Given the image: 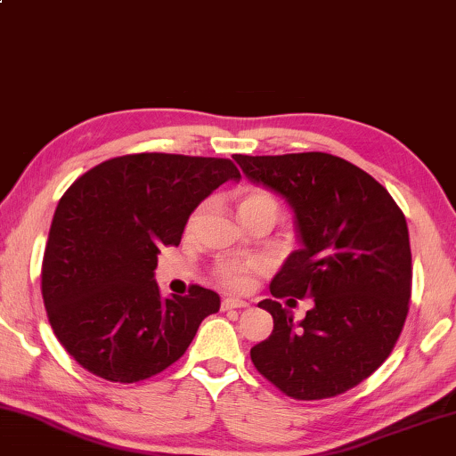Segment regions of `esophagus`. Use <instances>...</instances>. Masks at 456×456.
I'll use <instances>...</instances> for the list:
<instances>
[{"mask_svg": "<svg viewBox=\"0 0 456 456\" xmlns=\"http://www.w3.org/2000/svg\"><path fill=\"white\" fill-rule=\"evenodd\" d=\"M242 307H248V304L244 299H238V297L222 299V310H242Z\"/></svg>", "mask_w": 456, "mask_h": 456, "instance_id": "obj_1", "label": "esophagus"}]
</instances>
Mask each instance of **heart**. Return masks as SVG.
<instances>
[{
    "label": "heart",
    "mask_w": 456,
    "mask_h": 456,
    "mask_svg": "<svg viewBox=\"0 0 456 456\" xmlns=\"http://www.w3.org/2000/svg\"><path fill=\"white\" fill-rule=\"evenodd\" d=\"M256 208H267L277 214V201L271 193L258 187L242 189L240 195H238V214L247 212V209H256ZM195 218H198V216H195ZM261 267L263 265L258 261L224 256L220 258L218 265H216V277L220 279V283L230 287V289L244 291L252 285V279H255L256 273L261 271Z\"/></svg>",
    "instance_id": "1"
}]
</instances>
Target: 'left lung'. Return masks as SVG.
<instances>
[{
    "mask_svg": "<svg viewBox=\"0 0 456 456\" xmlns=\"http://www.w3.org/2000/svg\"><path fill=\"white\" fill-rule=\"evenodd\" d=\"M252 183L293 212L299 248L273 277L275 297H312L296 322L275 299L267 340L250 348L258 373L296 399L345 394L383 365L402 334L411 252L402 209L381 183L326 152L232 157Z\"/></svg>",
    "mask_w": 456,
    "mask_h": 456,
    "instance_id": "1",
    "label": "left lung"
}]
</instances>
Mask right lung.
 Listing matches in <instances>:
<instances>
[{
	"label": "right lung",
	"instance_id": "1",
	"mask_svg": "<svg viewBox=\"0 0 456 456\" xmlns=\"http://www.w3.org/2000/svg\"><path fill=\"white\" fill-rule=\"evenodd\" d=\"M240 173L228 159L140 152L110 159L62 195L42 261L54 336L83 369L136 383L179 361L220 296L163 297L159 252L179 247L193 209Z\"/></svg>",
	"mask_w": 456,
	"mask_h": 456
}]
</instances>
